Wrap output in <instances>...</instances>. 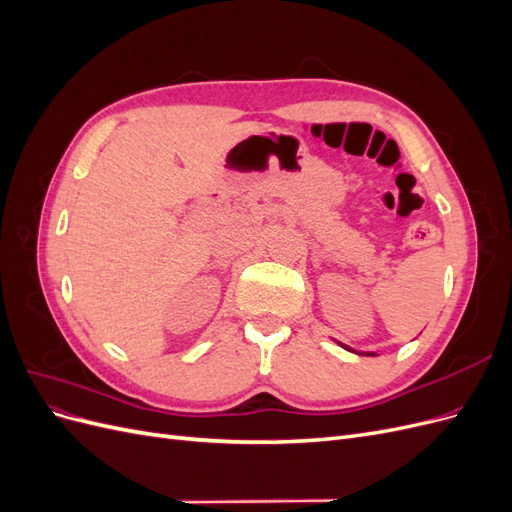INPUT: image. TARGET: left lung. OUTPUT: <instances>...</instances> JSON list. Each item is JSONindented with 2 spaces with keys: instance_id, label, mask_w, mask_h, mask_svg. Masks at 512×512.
<instances>
[{
  "instance_id": "1",
  "label": "left lung",
  "mask_w": 512,
  "mask_h": 512,
  "mask_svg": "<svg viewBox=\"0 0 512 512\" xmlns=\"http://www.w3.org/2000/svg\"><path fill=\"white\" fill-rule=\"evenodd\" d=\"M339 344V342H337ZM342 348H346L348 352H354V354H363V356H376V352H359V350H354V348H350V346H346V344H339Z\"/></svg>"
}]
</instances>
